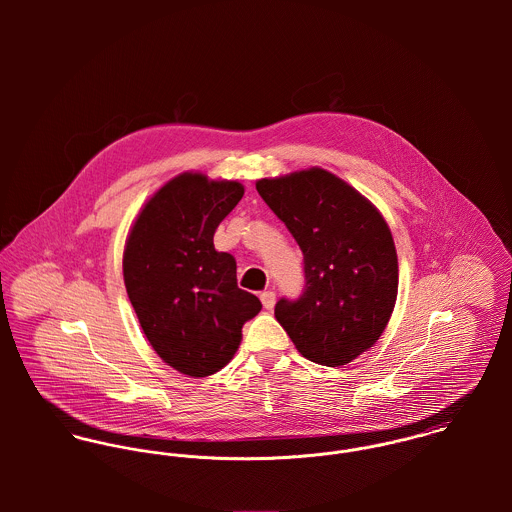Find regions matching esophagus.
<instances>
[{
    "instance_id": "1",
    "label": "esophagus",
    "mask_w": 512,
    "mask_h": 512,
    "mask_svg": "<svg viewBox=\"0 0 512 512\" xmlns=\"http://www.w3.org/2000/svg\"><path fill=\"white\" fill-rule=\"evenodd\" d=\"M260 299H262V305H264L266 309H272V307L276 305V293L274 292L260 293Z\"/></svg>"
}]
</instances>
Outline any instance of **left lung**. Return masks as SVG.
<instances>
[{
	"instance_id": "8db88e82",
	"label": "left lung",
	"mask_w": 512,
	"mask_h": 512,
	"mask_svg": "<svg viewBox=\"0 0 512 512\" xmlns=\"http://www.w3.org/2000/svg\"><path fill=\"white\" fill-rule=\"evenodd\" d=\"M303 252L305 290L274 315L311 363L343 366L384 333L398 295V256L380 211L335 173L309 167L256 181Z\"/></svg>"
}]
</instances>
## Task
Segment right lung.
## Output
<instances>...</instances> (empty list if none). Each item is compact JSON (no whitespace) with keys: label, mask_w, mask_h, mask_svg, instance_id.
Returning a JSON list of instances; mask_svg holds the SVG:
<instances>
[{"label":"right lung","mask_w":512,"mask_h":512,"mask_svg":"<svg viewBox=\"0 0 512 512\" xmlns=\"http://www.w3.org/2000/svg\"><path fill=\"white\" fill-rule=\"evenodd\" d=\"M244 185L185 171L159 187L124 246V284L149 345L165 365L203 378L228 365L242 325L262 303L236 284V262L217 252L215 230Z\"/></svg>","instance_id":"obj_1"}]
</instances>
